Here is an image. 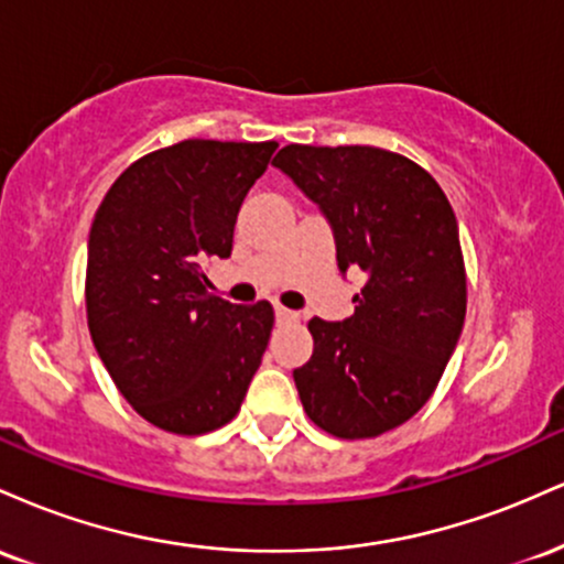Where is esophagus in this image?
<instances>
[{
	"mask_svg": "<svg viewBox=\"0 0 564 564\" xmlns=\"http://www.w3.org/2000/svg\"><path fill=\"white\" fill-rule=\"evenodd\" d=\"M275 318L281 321V323H289V321H296V318H300V315H296L294 310L283 307V304H275Z\"/></svg>",
	"mask_w": 564,
	"mask_h": 564,
	"instance_id": "esophagus-1",
	"label": "esophagus"
}]
</instances>
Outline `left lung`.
Returning a JSON list of instances; mask_svg holds the SVG:
<instances>
[{
    "instance_id": "obj_1",
    "label": "left lung",
    "mask_w": 564,
    "mask_h": 564,
    "mask_svg": "<svg viewBox=\"0 0 564 564\" xmlns=\"http://www.w3.org/2000/svg\"><path fill=\"white\" fill-rule=\"evenodd\" d=\"M273 166L332 225L341 275H366L349 318L307 323L315 347L294 368L300 400L328 435L377 437L430 400L462 336L456 215L430 172L381 148L286 145Z\"/></svg>"
}]
</instances>
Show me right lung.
<instances>
[{
	"mask_svg": "<svg viewBox=\"0 0 564 564\" xmlns=\"http://www.w3.org/2000/svg\"><path fill=\"white\" fill-rule=\"evenodd\" d=\"M278 142L183 140L134 161L97 209L87 321L129 405L174 435L241 408L273 332L270 302L230 304L200 264L228 260L238 209Z\"/></svg>",
	"mask_w": 564,
	"mask_h": 564,
	"instance_id": "right-lung-1",
	"label": "right lung"
}]
</instances>
